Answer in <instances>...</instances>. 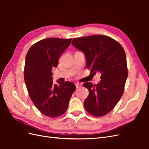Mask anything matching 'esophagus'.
Segmentation results:
<instances>
[{
    "mask_svg": "<svg viewBox=\"0 0 149 149\" xmlns=\"http://www.w3.org/2000/svg\"><path fill=\"white\" fill-rule=\"evenodd\" d=\"M75 86H76L77 88H79L81 87V86H82V85H81V84H80V83H76V84H75Z\"/></svg>",
    "mask_w": 149,
    "mask_h": 149,
    "instance_id": "1",
    "label": "esophagus"
}]
</instances>
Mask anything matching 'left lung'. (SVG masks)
I'll use <instances>...</instances> for the list:
<instances>
[{
  "instance_id": "obj_1",
  "label": "left lung",
  "mask_w": 149,
  "mask_h": 149,
  "mask_svg": "<svg viewBox=\"0 0 149 149\" xmlns=\"http://www.w3.org/2000/svg\"><path fill=\"white\" fill-rule=\"evenodd\" d=\"M72 44L84 52L90 74H101L98 84H83L89 91L84 108L92 116H105L112 111L124 93L128 75L125 51L119 42L106 35L74 38Z\"/></svg>"
}]
</instances>
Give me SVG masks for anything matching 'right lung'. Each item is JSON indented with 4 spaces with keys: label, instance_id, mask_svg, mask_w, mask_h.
I'll list each match as a JSON object with an SVG mask.
<instances>
[{
    "label": "right lung",
    "instance_id": "add662e5",
    "mask_svg": "<svg viewBox=\"0 0 149 149\" xmlns=\"http://www.w3.org/2000/svg\"><path fill=\"white\" fill-rule=\"evenodd\" d=\"M72 40L49 38L38 41L28 50L24 68V79L28 94L36 108L46 116L55 118L64 114L76 89L70 81L54 84L52 68Z\"/></svg>",
    "mask_w": 149,
    "mask_h": 149
}]
</instances>
